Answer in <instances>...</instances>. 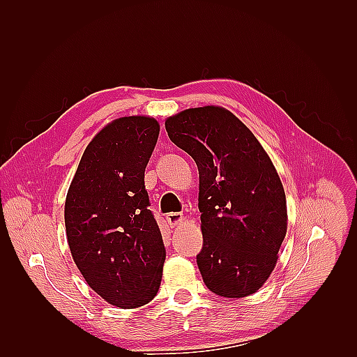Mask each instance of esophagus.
<instances>
[{"label":"esophagus","instance_id":"34e87169","mask_svg":"<svg viewBox=\"0 0 357 357\" xmlns=\"http://www.w3.org/2000/svg\"><path fill=\"white\" fill-rule=\"evenodd\" d=\"M183 220V214L181 213H169L167 214V222L171 226V228H174V226L180 225Z\"/></svg>","mask_w":357,"mask_h":357}]
</instances>
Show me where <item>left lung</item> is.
Listing matches in <instances>:
<instances>
[{
  "instance_id": "obj_1",
  "label": "left lung",
  "mask_w": 357,
  "mask_h": 357,
  "mask_svg": "<svg viewBox=\"0 0 357 357\" xmlns=\"http://www.w3.org/2000/svg\"><path fill=\"white\" fill-rule=\"evenodd\" d=\"M165 129L199 171L197 264L205 286L225 298L255 294L273 273L287 229L284 189L271 159L222 107L185 110L167 119Z\"/></svg>"
}]
</instances>
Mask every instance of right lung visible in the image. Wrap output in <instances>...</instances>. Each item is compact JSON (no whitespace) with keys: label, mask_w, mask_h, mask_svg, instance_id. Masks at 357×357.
I'll return each instance as SVG.
<instances>
[{"label":"right lung","mask_w":357,"mask_h":357,"mask_svg":"<svg viewBox=\"0 0 357 357\" xmlns=\"http://www.w3.org/2000/svg\"><path fill=\"white\" fill-rule=\"evenodd\" d=\"M159 123L129 116L107 125L86 147L66 201L67 240L88 284L112 305L152 301L165 247L144 186Z\"/></svg>","instance_id":"right-lung-1"}]
</instances>
